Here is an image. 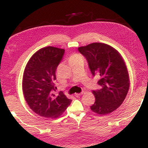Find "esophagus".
I'll use <instances>...</instances> for the list:
<instances>
[{
	"label": "esophagus",
	"instance_id": "esophagus-1",
	"mask_svg": "<svg viewBox=\"0 0 148 148\" xmlns=\"http://www.w3.org/2000/svg\"><path fill=\"white\" fill-rule=\"evenodd\" d=\"M82 94H81V93H76L74 95H75V96H76V97H79L80 95H81Z\"/></svg>",
	"mask_w": 148,
	"mask_h": 148
}]
</instances>
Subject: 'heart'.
I'll return each mask as SVG.
<instances>
[{"label": "heart", "mask_w": 148, "mask_h": 148, "mask_svg": "<svg viewBox=\"0 0 148 148\" xmlns=\"http://www.w3.org/2000/svg\"><path fill=\"white\" fill-rule=\"evenodd\" d=\"M80 59H82V57L79 56L78 54H74L70 57L69 58V62H74V61H78V60Z\"/></svg>", "instance_id": "1"}]
</instances>
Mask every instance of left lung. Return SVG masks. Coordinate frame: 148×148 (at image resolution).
<instances>
[{
    "mask_svg": "<svg viewBox=\"0 0 148 148\" xmlns=\"http://www.w3.org/2000/svg\"><path fill=\"white\" fill-rule=\"evenodd\" d=\"M86 57L92 76L99 77L101 88L92 91L95 102L91 111L106 116L121 106L129 89L127 66L118 51L109 45L92 43L78 47Z\"/></svg>",
    "mask_w": 148,
    "mask_h": 148,
    "instance_id": "1",
    "label": "left lung"
}]
</instances>
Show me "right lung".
<instances>
[{
	"label": "right lung",
	"mask_w": 148,
	"mask_h": 148,
	"mask_svg": "<svg viewBox=\"0 0 148 148\" xmlns=\"http://www.w3.org/2000/svg\"><path fill=\"white\" fill-rule=\"evenodd\" d=\"M64 51L55 47H43L31 57L25 69L22 83L25 99L34 113L46 118L59 117L72 102L62 92L53 93L56 71Z\"/></svg>",
	"instance_id": "1"
}]
</instances>
